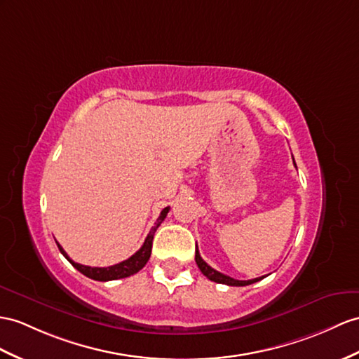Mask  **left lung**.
<instances>
[{
	"label": "left lung",
	"instance_id": "1",
	"mask_svg": "<svg viewBox=\"0 0 359 359\" xmlns=\"http://www.w3.org/2000/svg\"><path fill=\"white\" fill-rule=\"evenodd\" d=\"M292 160H294V158H292ZM294 164H295V161H294ZM195 260H196L198 268L201 269V273H203V274L208 278V280L216 282V283H222V285H229V286H247V285L256 283V282H259V280H262V278H264V277H257V278H252V280H236V278L225 276V274L219 273V271H216V269H213L210 265H207L205 262L203 260V257H201L198 248H196Z\"/></svg>",
	"mask_w": 359,
	"mask_h": 359
}]
</instances>
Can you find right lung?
Masks as SVG:
<instances>
[{
  "label": "right lung",
  "instance_id": "right-lung-1",
  "mask_svg": "<svg viewBox=\"0 0 359 359\" xmlns=\"http://www.w3.org/2000/svg\"><path fill=\"white\" fill-rule=\"evenodd\" d=\"M169 207H165L161 210V213L158 216V219H156L155 225L152 226V230L149 231V234H147V238L144 241V243L142 245V248H140L135 255L130 256L129 259L120 262V264L117 265H112V266H108V268H97V266H86V265H81V264H76V262H73L72 259L68 257L67 252L64 251V248L59 245L57 243V248L59 251L62 252V255L67 257V260L72 264L77 271H81V273L86 277L93 278V280H99V282H108V280H117V278H125V277H129L133 276L135 273H138L140 269H142L146 264L147 260H149L151 257V252H152V241H154V234L156 231V229L161 225V222L164 221V217L168 216L169 213Z\"/></svg>",
  "mask_w": 359,
  "mask_h": 359
}]
</instances>
